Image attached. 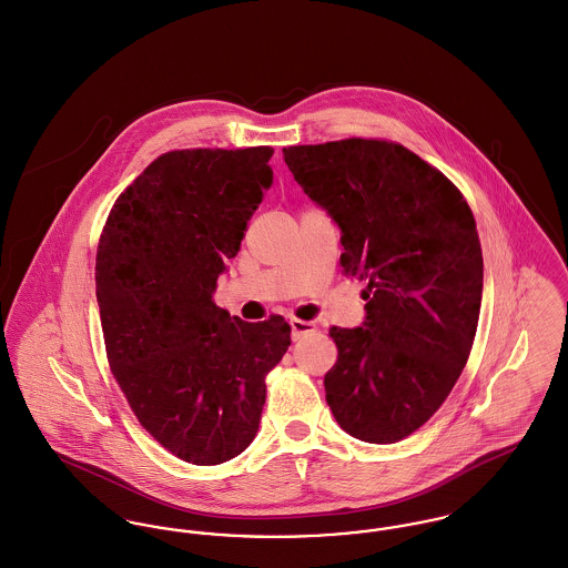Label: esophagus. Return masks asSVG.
<instances>
[{"mask_svg":"<svg viewBox=\"0 0 568 568\" xmlns=\"http://www.w3.org/2000/svg\"><path fill=\"white\" fill-rule=\"evenodd\" d=\"M291 329H293V338L300 341L302 336H306L310 332L316 329V325L312 321H302V318H293L291 321Z\"/></svg>","mask_w":568,"mask_h":568,"instance_id":"34e87169","label":"esophagus"}]
</instances>
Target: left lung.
Returning <instances> with one entry per match:
<instances>
[{
	"instance_id": "obj_1",
	"label": "left lung",
	"mask_w": 568,
	"mask_h": 568,
	"mask_svg": "<svg viewBox=\"0 0 568 568\" xmlns=\"http://www.w3.org/2000/svg\"><path fill=\"white\" fill-rule=\"evenodd\" d=\"M282 152L338 223L343 273L366 282L364 325L329 329L327 406L358 440H404L449 397L475 341L484 260L473 212L447 175L393 141Z\"/></svg>"
}]
</instances>
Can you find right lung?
I'll list each match as a JSON object with an SVG mask.
<instances>
[{
    "instance_id": "1",
    "label": "right lung",
    "mask_w": 568,
    "mask_h": 568,
    "mask_svg": "<svg viewBox=\"0 0 568 568\" xmlns=\"http://www.w3.org/2000/svg\"><path fill=\"white\" fill-rule=\"evenodd\" d=\"M271 155L266 145L158 155L116 197L100 236L110 371L139 423L191 465H221L250 447L264 377L291 345L282 316L247 323L212 302L273 182Z\"/></svg>"
}]
</instances>
